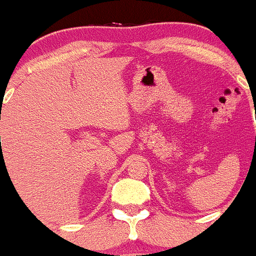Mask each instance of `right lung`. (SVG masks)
I'll return each instance as SVG.
<instances>
[{
    "label": "right lung",
    "instance_id": "right-lung-1",
    "mask_svg": "<svg viewBox=\"0 0 256 256\" xmlns=\"http://www.w3.org/2000/svg\"><path fill=\"white\" fill-rule=\"evenodd\" d=\"M0 138H1V136H0Z\"/></svg>",
    "mask_w": 256,
    "mask_h": 256
}]
</instances>
